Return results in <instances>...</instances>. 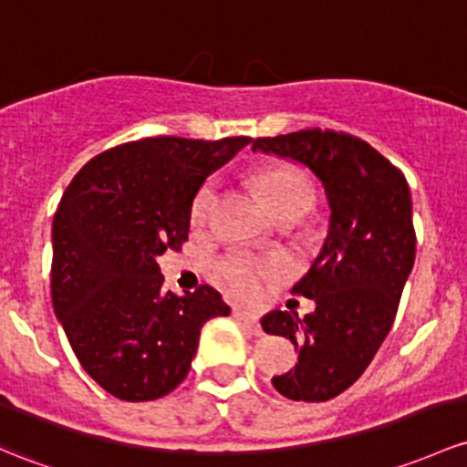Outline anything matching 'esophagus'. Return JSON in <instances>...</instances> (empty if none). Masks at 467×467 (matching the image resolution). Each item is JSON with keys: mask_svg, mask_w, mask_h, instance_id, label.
Wrapping results in <instances>:
<instances>
[{"mask_svg": "<svg viewBox=\"0 0 467 467\" xmlns=\"http://www.w3.org/2000/svg\"><path fill=\"white\" fill-rule=\"evenodd\" d=\"M234 316H237L239 320L246 322L248 327H250V331H254V333L262 331V328H259V317H257V313L248 311V308H234Z\"/></svg>", "mask_w": 467, "mask_h": 467, "instance_id": "1", "label": "esophagus"}]
</instances>
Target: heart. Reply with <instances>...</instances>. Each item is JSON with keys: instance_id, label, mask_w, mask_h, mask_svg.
Masks as SVG:
<instances>
[{"instance_id": "1", "label": "heart", "mask_w": 467, "mask_h": 467, "mask_svg": "<svg viewBox=\"0 0 467 467\" xmlns=\"http://www.w3.org/2000/svg\"><path fill=\"white\" fill-rule=\"evenodd\" d=\"M254 188L262 196L264 205L271 214L279 213L286 205H304L308 210L313 201V183L302 170L296 168H266L254 174ZM217 185L208 181L194 196L192 203V223H203L210 208L214 203ZM221 282L233 288L239 296H254L262 291V284L268 277L284 273V264L279 259L259 262L248 254H228L217 264Z\"/></svg>"}]
</instances>
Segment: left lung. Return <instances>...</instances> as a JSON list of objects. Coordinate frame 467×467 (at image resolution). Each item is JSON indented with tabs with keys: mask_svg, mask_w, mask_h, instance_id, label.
I'll list each match as a JSON object with an SVG mask.
<instances>
[{
	"mask_svg": "<svg viewBox=\"0 0 467 467\" xmlns=\"http://www.w3.org/2000/svg\"><path fill=\"white\" fill-rule=\"evenodd\" d=\"M253 151L304 165L320 181L328 228L293 293L316 302L304 317L271 311L262 328L299 351L297 365L273 376L291 400L336 399L362 376L394 324L414 266L416 234L405 176L365 140L304 130L253 140Z\"/></svg>",
	"mask_w": 467,
	"mask_h": 467,
	"instance_id": "obj_1",
	"label": "left lung"
}]
</instances>
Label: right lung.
<instances>
[{"instance_id": "right-lung-1", "label": "right lung", "mask_w": 467, "mask_h": 467, "mask_svg": "<svg viewBox=\"0 0 467 467\" xmlns=\"http://www.w3.org/2000/svg\"><path fill=\"white\" fill-rule=\"evenodd\" d=\"M250 140H134L98 154L65 190L51 233L53 308L80 365L116 399L176 389L203 324L230 316L208 284L165 293L156 259L181 250L203 181Z\"/></svg>"}]
</instances>
